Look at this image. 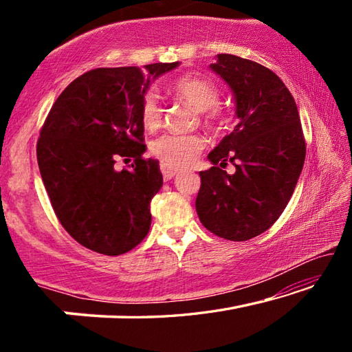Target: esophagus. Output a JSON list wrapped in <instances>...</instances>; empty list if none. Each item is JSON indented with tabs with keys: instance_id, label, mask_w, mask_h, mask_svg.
<instances>
[{
	"instance_id": "1",
	"label": "esophagus",
	"mask_w": 352,
	"mask_h": 352,
	"mask_svg": "<svg viewBox=\"0 0 352 352\" xmlns=\"http://www.w3.org/2000/svg\"><path fill=\"white\" fill-rule=\"evenodd\" d=\"M160 169H162V174L164 177V180H170V178H174L177 174H180V169L174 168V166L164 164V163H162V166H160Z\"/></svg>"
}]
</instances>
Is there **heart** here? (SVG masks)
<instances>
[{"mask_svg":"<svg viewBox=\"0 0 352 352\" xmlns=\"http://www.w3.org/2000/svg\"><path fill=\"white\" fill-rule=\"evenodd\" d=\"M172 91L177 98L194 107L197 111H205L208 121H217L220 113L216 105L219 102L220 93L217 87L205 77L184 76L177 79L172 85ZM162 105L155 90H147L141 98L140 119L147 130L158 129L162 124ZM205 140L200 135H174L168 133L155 140L151 146V152L160 162L169 166H188L195 157L204 151Z\"/></svg>","mask_w":352,"mask_h":352,"instance_id":"b5f03b06","label":"heart"}]
</instances>
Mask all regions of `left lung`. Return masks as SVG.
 I'll use <instances>...</instances> for the list:
<instances>
[{
	"mask_svg": "<svg viewBox=\"0 0 352 352\" xmlns=\"http://www.w3.org/2000/svg\"><path fill=\"white\" fill-rule=\"evenodd\" d=\"M210 67L234 94L237 124L208 155L212 168L200 172L195 210L211 233L242 242L287 206L305 164V135L294 96L272 69L231 54H217ZM228 161L233 176L223 170Z\"/></svg>",
	"mask_w": 352,
	"mask_h": 352,
	"instance_id": "obj_1",
	"label": "left lung"
}]
</instances>
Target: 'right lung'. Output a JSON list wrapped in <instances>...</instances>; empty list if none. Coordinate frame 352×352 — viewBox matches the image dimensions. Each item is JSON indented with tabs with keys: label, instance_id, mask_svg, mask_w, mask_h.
Here are the masks:
<instances>
[{
	"label": "right lung",
	"instance_id": "right-lung-1",
	"mask_svg": "<svg viewBox=\"0 0 352 352\" xmlns=\"http://www.w3.org/2000/svg\"><path fill=\"white\" fill-rule=\"evenodd\" d=\"M96 68L65 88L37 141V162L52 210L69 236L93 252L118 256L144 239L151 201L163 186L157 160H144L142 94L178 67ZM118 157L133 170L116 171Z\"/></svg>",
	"mask_w": 352,
	"mask_h": 352
}]
</instances>
